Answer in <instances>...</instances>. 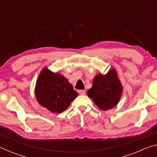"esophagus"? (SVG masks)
<instances>
[{
	"label": "esophagus",
	"mask_w": 157,
	"mask_h": 157,
	"mask_svg": "<svg viewBox=\"0 0 157 157\" xmlns=\"http://www.w3.org/2000/svg\"><path fill=\"white\" fill-rule=\"evenodd\" d=\"M79 94H80L81 95H84L85 94H86V91H85V90H79Z\"/></svg>",
	"instance_id": "34e87169"
}]
</instances>
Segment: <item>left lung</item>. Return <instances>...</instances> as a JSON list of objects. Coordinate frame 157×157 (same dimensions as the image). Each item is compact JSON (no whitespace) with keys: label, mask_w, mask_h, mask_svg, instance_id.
<instances>
[{"label":"left lung","mask_w":157,"mask_h":157,"mask_svg":"<svg viewBox=\"0 0 157 157\" xmlns=\"http://www.w3.org/2000/svg\"><path fill=\"white\" fill-rule=\"evenodd\" d=\"M123 93V86L116 71L111 68L106 75L98 74L93 79V85L87 91L88 96L101 109L106 111L118 104Z\"/></svg>","instance_id":"left-lung-1"}]
</instances>
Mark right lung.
I'll use <instances>...</instances> for the list:
<instances>
[{
    "label": "right lung",
    "instance_id": "add662e5",
    "mask_svg": "<svg viewBox=\"0 0 157 157\" xmlns=\"http://www.w3.org/2000/svg\"><path fill=\"white\" fill-rule=\"evenodd\" d=\"M34 93L39 105L57 113L67 109L78 95L64 76L53 73L47 68L39 74Z\"/></svg>",
    "mask_w": 157,
    "mask_h": 157
}]
</instances>
